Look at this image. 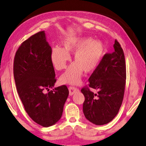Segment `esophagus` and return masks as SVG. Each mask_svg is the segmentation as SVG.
<instances>
[{
  "label": "esophagus",
  "instance_id": "esophagus-1",
  "mask_svg": "<svg viewBox=\"0 0 146 146\" xmlns=\"http://www.w3.org/2000/svg\"><path fill=\"white\" fill-rule=\"evenodd\" d=\"M69 96H72V95L76 93V92L79 91V90L75 86H69Z\"/></svg>",
  "mask_w": 146,
  "mask_h": 146
}]
</instances>
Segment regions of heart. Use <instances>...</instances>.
I'll return each instance as SVG.
<instances>
[{
    "label": "heart",
    "instance_id": "b5f03b06",
    "mask_svg": "<svg viewBox=\"0 0 146 146\" xmlns=\"http://www.w3.org/2000/svg\"><path fill=\"white\" fill-rule=\"evenodd\" d=\"M75 53L73 63L62 74L60 80L63 84H77L82 77L83 71L89 73L96 69L102 60L105 52L104 44L91 38H72L64 43V48L54 47L52 49L51 61L55 69L63 70L70 60L69 54Z\"/></svg>",
    "mask_w": 146,
    "mask_h": 146
}]
</instances>
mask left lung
<instances>
[{
    "mask_svg": "<svg viewBox=\"0 0 146 146\" xmlns=\"http://www.w3.org/2000/svg\"><path fill=\"white\" fill-rule=\"evenodd\" d=\"M114 51L104 54L102 60L89 78L88 86L81 89L85 100L84 116L97 125L109 123L117 114L123 102L126 83L123 50L116 40ZM98 91L94 93L89 89Z\"/></svg>",
    "mask_w": 146,
    "mask_h": 146,
    "instance_id": "8db88e82",
    "label": "left lung"
}]
</instances>
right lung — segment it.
<instances>
[{
  "mask_svg": "<svg viewBox=\"0 0 146 146\" xmlns=\"http://www.w3.org/2000/svg\"><path fill=\"white\" fill-rule=\"evenodd\" d=\"M51 52L45 32L41 31L21 44L13 61V76L21 101L31 118L44 127L61 118L69 95L66 85L46 93L56 81Z\"/></svg>",
  "mask_w": 146,
  "mask_h": 146,
  "instance_id": "1",
  "label": "right lung"
}]
</instances>
